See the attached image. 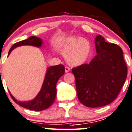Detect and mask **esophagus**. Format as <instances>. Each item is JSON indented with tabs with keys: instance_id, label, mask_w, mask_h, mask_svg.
<instances>
[{
	"instance_id": "esophagus-1",
	"label": "esophagus",
	"mask_w": 132,
	"mask_h": 132,
	"mask_svg": "<svg viewBox=\"0 0 132 132\" xmlns=\"http://www.w3.org/2000/svg\"><path fill=\"white\" fill-rule=\"evenodd\" d=\"M70 71V68L69 67H67V66H66L65 67V72L66 73H68L69 72V71Z\"/></svg>"
}]
</instances>
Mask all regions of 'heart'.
I'll use <instances>...</instances> for the list:
<instances>
[{"label":"heart","instance_id":"b5f03b06","mask_svg":"<svg viewBox=\"0 0 132 132\" xmlns=\"http://www.w3.org/2000/svg\"><path fill=\"white\" fill-rule=\"evenodd\" d=\"M91 45L86 38L69 36L62 44L61 52L66 61L71 66H80L89 56Z\"/></svg>","mask_w":132,"mask_h":132}]
</instances>
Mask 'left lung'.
Returning a JSON list of instances; mask_svg holds the SVG:
<instances>
[{
  "label": "left lung",
  "mask_w": 132,
  "mask_h": 132,
  "mask_svg": "<svg viewBox=\"0 0 132 132\" xmlns=\"http://www.w3.org/2000/svg\"><path fill=\"white\" fill-rule=\"evenodd\" d=\"M94 43L97 55L89 64L72 69L80 102L93 108L112 103L127 76L122 49L116 44L105 42L101 35L96 37Z\"/></svg>",
  "instance_id": "8db88e82"
}]
</instances>
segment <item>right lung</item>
Instances as JSON below:
<instances>
[{
    "instance_id": "add662e5",
    "label": "right lung",
    "mask_w": 132,
    "mask_h": 132,
    "mask_svg": "<svg viewBox=\"0 0 132 132\" xmlns=\"http://www.w3.org/2000/svg\"><path fill=\"white\" fill-rule=\"evenodd\" d=\"M43 41L41 38L36 36H30L28 39L16 43L9 50L8 55L13 50L18 46L23 45H31L36 47H41ZM64 66L58 64L48 68L45 75L42 87L38 95L33 100L28 102H19L9 92L12 99L18 105L29 110L41 111L50 107L55 100L57 89L56 84L60 77L64 73Z\"/></svg>"
}]
</instances>
